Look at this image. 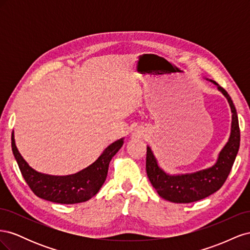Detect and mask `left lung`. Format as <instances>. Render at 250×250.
I'll list each match as a JSON object with an SVG mask.
<instances>
[{
  "label": "left lung",
  "instance_id": "1",
  "mask_svg": "<svg viewBox=\"0 0 250 250\" xmlns=\"http://www.w3.org/2000/svg\"><path fill=\"white\" fill-rule=\"evenodd\" d=\"M217 86L226 98L231 111L229 138L220 152L216 163L208 168L192 173L170 174L158 164L150 146H147L146 171L151 185L162 198L174 203H190L201 200L220 188L231 170L240 147V128L238 115L231 98L224 88L214 80L206 78Z\"/></svg>",
  "mask_w": 250,
  "mask_h": 250
}]
</instances>
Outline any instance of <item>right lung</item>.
I'll list each match as a JSON object with an SVG mask.
<instances>
[{
    "instance_id": "1",
    "label": "right lung",
    "mask_w": 250,
    "mask_h": 250,
    "mask_svg": "<svg viewBox=\"0 0 250 250\" xmlns=\"http://www.w3.org/2000/svg\"><path fill=\"white\" fill-rule=\"evenodd\" d=\"M124 144V138L111 143L103 150L101 155L88 167L75 174L64 176L50 175L34 170L24 160L16 145L14 132L11 135L12 152L22 177L42 199L55 203L75 204L89 200L99 192L107 176L111 158Z\"/></svg>"
}]
</instances>
